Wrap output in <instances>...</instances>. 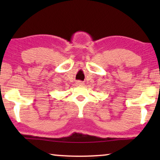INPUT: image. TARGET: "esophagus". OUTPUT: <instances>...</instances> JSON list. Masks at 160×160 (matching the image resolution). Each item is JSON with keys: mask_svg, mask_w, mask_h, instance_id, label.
Wrapping results in <instances>:
<instances>
[{"mask_svg": "<svg viewBox=\"0 0 160 160\" xmlns=\"http://www.w3.org/2000/svg\"><path fill=\"white\" fill-rule=\"evenodd\" d=\"M76 84L79 85V86H83V85L84 84V83L81 82V81H77V82H76Z\"/></svg>", "mask_w": 160, "mask_h": 160, "instance_id": "1", "label": "esophagus"}]
</instances>
